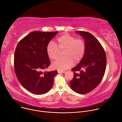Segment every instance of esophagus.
<instances>
[{
	"instance_id": "34e87169",
	"label": "esophagus",
	"mask_w": 122,
	"mask_h": 122,
	"mask_svg": "<svg viewBox=\"0 0 122 122\" xmlns=\"http://www.w3.org/2000/svg\"><path fill=\"white\" fill-rule=\"evenodd\" d=\"M65 72V71H58V73H63Z\"/></svg>"
}]
</instances>
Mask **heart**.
Here are the masks:
<instances>
[{
	"instance_id": "heart-1",
	"label": "heart",
	"mask_w": 122,
	"mask_h": 122,
	"mask_svg": "<svg viewBox=\"0 0 122 122\" xmlns=\"http://www.w3.org/2000/svg\"><path fill=\"white\" fill-rule=\"evenodd\" d=\"M86 43L81 38L65 34L56 39V43L51 41L47 46L46 51L49 58L56 60L60 51L63 57L51 64V67L58 70H65L73 64L78 63L83 58L86 51Z\"/></svg>"
}]
</instances>
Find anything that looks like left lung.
Returning <instances> with one entry per match:
<instances>
[{
    "instance_id": "1",
    "label": "left lung",
    "mask_w": 122,
    "mask_h": 122,
    "mask_svg": "<svg viewBox=\"0 0 122 122\" xmlns=\"http://www.w3.org/2000/svg\"><path fill=\"white\" fill-rule=\"evenodd\" d=\"M83 38L86 43L85 55L80 63L74 68V77L69 82L75 92L88 93L99 85L105 73L107 58L105 51L99 41L91 33L76 31Z\"/></svg>"
}]
</instances>
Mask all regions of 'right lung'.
Listing matches in <instances>:
<instances>
[{
    "label": "right lung",
    "instance_id": "1",
    "mask_svg": "<svg viewBox=\"0 0 122 122\" xmlns=\"http://www.w3.org/2000/svg\"><path fill=\"white\" fill-rule=\"evenodd\" d=\"M57 33L33 31L16 46L14 58L16 77L24 87L33 94H45L53 85L57 71H43L50 65L47 46Z\"/></svg>",
    "mask_w": 122,
    "mask_h": 122
}]
</instances>
